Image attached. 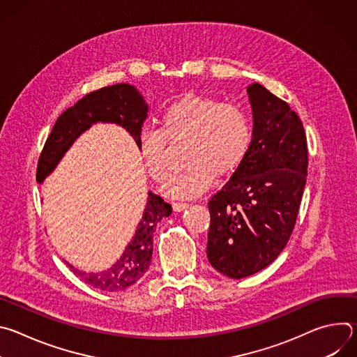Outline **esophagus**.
<instances>
[{
  "label": "esophagus",
  "instance_id": "1",
  "mask_svg": "<svg viewBox=\"0 0 357 357\" xmlns=\"http://www.w3.org/2000/svg\"><path fill=\"white\" fill-rule=\"evenodd\" d=\"M188 206L189 205H188V203H185V202H175V203H172V208H174L175 212H181V211L186 209Z\"/></svg>",
  "mask_w": 357,
  "mask_h": 357
}]
</instances>
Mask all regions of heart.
Masks as SVG:
<instances>
[{"instance_id": "obj_1", "label": "heart", "mask_w": 357, "mask_h": 357, "mask_svg": "<svg viewBox=\"0 0 357 357\" xmlns=\"http://www.w3.org/2000/svg\"><path fill=\"white\" fill-rule=\"evenodd\" d=\"M167 141H186L188 165L171 181L167 193L195 197L215 183L218 174L230 175L241 165L251 146L252 123L244 109L212 96L192 93L174 101L160 117V130H142L138 137L146 172L158 183L172 174Z\"/></svg>"}]
</instances>
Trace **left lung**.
<instances>
[{"mask_svg":"<svg viewBox=\"0 0 357 357\" xmlns=\"http://www.w3.org/2000/svg\"><path fill=\"white\" fill-rule=\"evenodd\" d=\"M247 93L251 146L208 203L209 263L236 280L270 266L287 245L308 169L307 135L298 114L260 83L250 84Z\"/></svg>","mask_w":357,"mask_h":357,"instance_id":"8db88e82","label":"left lung"}]
</instances>
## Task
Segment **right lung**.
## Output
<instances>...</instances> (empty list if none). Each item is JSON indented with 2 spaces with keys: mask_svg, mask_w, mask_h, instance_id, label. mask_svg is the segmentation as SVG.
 <instances>
[{
  "mask_svg": "<svg viewBox=\"0 0 357 357\" xmlns=\"http://www.w3.org/2000/svg\"><path fill=\"white\" fill-rule=\"evenodd\" d=\"M146 113L148 105L144 97L134 86L127 83L107 86L86 94L56 120L39 157L36 181L42 183L79 135L96 123L121 126L138 145V137ZM171 213L172 208L169 203L164 202L161 196L148 192L146 206L135 234L121 257L110 268L101 273H86L76 270L69 263L66 264L73 274L93 288L107 292L124 291L146 273L152 259V237L155 227L162 218H168Z\"/></svg>",
  "mask_w": 357,
  "mask_h": 357,
  "instance_id": "right-lung-1",
  "label": "right lung"
}]
</instances>
